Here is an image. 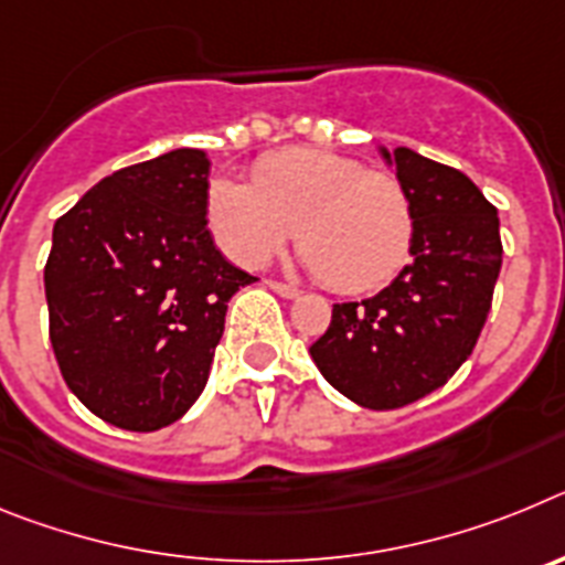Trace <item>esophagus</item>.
Segmentation results:
<instances>
[{
  "instance_id": "34e87169",
  "label": "esophagus",
  "mask_w": 565,
  "mask_h": 565,
  "mask_svg": "<svg viewBox=\"0 0 565 565\" xmlns=\"http://www.w3.org/2000/svg\"><path fill=\"white\" fill-rule=\"evenodd\" d=\"M266 286L271 288L274 294H279V297H286V299H297L299 294H302L297 286H288V282H277V279H266Z\"/></svg>"
}]
</instances>
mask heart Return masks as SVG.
Wrapping results in <instances>:
<instances>
[{
    "instance_id": "b5f03b06",
    "label": "heart",
    "mask_w": 565,
    "mask_h": 565,
    "mask_svg": "<svg viewBox=\"0 0 565 565\" xmlns=\"http://www.w3.org/2000/svg\"><path fill=\"white\" fill-rule=\"evenodd\" d=\"M206 221L223 252L252 268L297 232L306 266L342 294L391 282L416 239V209L396 174L308 147L263 154L252 183L212 181Z\"/></svg>"
}]
</instances>
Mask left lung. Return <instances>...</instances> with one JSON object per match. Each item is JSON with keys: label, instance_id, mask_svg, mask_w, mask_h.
Here are the masks:
<instances>
[{"label": "left lung", "instance_id": "obj_1", "mask_svg": "<svg viewBox=\"0 0 565 565\" xmlns=\"http://www.w3.org/2000/svg\"><path fill=\"white\" fill-rule=\"evenodd\" d=\"M416 209L413 263L362 302H337L311 344L351 402L396 411L438 391L476 348L501 274L498 209L467 174L407 147L382 149Z\"/></svg>", "mask_w": 565, "mask_h": 565}]
</instances>
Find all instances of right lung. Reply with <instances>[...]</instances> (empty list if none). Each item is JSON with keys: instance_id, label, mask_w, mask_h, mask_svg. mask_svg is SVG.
<instances>
[{"instance_id": "obj_1", "label": "right lung", "mask_w": 565, "mask_h": 565, "mask_svg": "<svg viewBox=\"0 0 565 565\" xmlns=\"http://www.w3.org/2000/svg\"><path fill=\"white\" fill-rule=\"evenodd\" d=\"M206 194V154L172 149L107 174L53 226L44 297L58 371L121 430H161L198 402L228 299L254 282L214 248Z\"/></svg>"}]
</instances>
